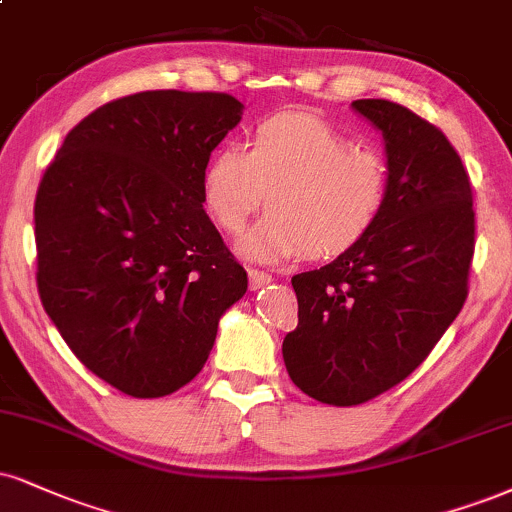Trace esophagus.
<instances>
[{
    "label": "esophagus",
    "instance_id": "obj_1",
    "mask_svg": "<svg viewBox=\"0 0 512 512\" xmlns=\"http://www.w3.org/2000/svg\"><path fill=\"white\" fill-rule=\"evenodd\" d=\"M248 276H250V288L252 291H260V288L269 286L272 283V274L269 272H260V269H248Z\"/></svg>",
    "mask_w": 512,
    "mask_h": 512
}]
</instances>
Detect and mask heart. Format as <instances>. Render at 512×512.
Returning <instances> with one entry per match:
<instances>
[{"label": "heart", "instance_id": "b5f03b06", "mask_svg": "<svg viewBox=\"0 0 512 512\" xmlns=\"http://www.w3.org/2000/svg\"><path fill=\"white\" fill-rule=\"evenodd\" d=\"M245 147H221L209 157L202 200L231 236L264 202L272 207L240 240V252L252 260L341 255L374 231L391 202L389 157L355 147L315 116H269L252 128Z\"/></svg>", "mask_w": 512, "mask_h": 512}]
</instances>
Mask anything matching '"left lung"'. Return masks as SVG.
Returning <instances> with one entry per match:
<instances>
[{
  "label": "left lung",
  "mask_w": 512,
  "mask_h": 512,
  "mask_svg": "<svg viewBox=\"0 0 512 512\" xmlns=\"http://www.w3.org/2000/svg\"><path fill=\"white\" fill-rule=\"evenodd\" d=\"M386 140L391 202L365 240L293 276L298 326L283 362L300 391L360 405L427 360L467 300L474 255L472 186L434 123L389 100H355Z\"/></svg>",
  "instance_id": "obj_1"
}]
</instances>
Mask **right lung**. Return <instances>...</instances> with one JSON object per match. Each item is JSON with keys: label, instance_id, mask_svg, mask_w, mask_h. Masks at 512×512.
<instances>
[{"label": "right lung", "instance_id": "right-lung-1", "mask_svg": "<svg viewBox=\"0 0 512 512\" xmlns=\"http://www.w3.org/2000/svg\"><path fill=\"white\" fill-rule=\"evenodd\" d=\"M226 92L147 90L64 138L35 197L38 291L66 346L133 398L205 367L248 274L202 207L209 155L240 121Z\"/></svg>", "mask_w": 512, "mask_h": 512}]
</instances>
